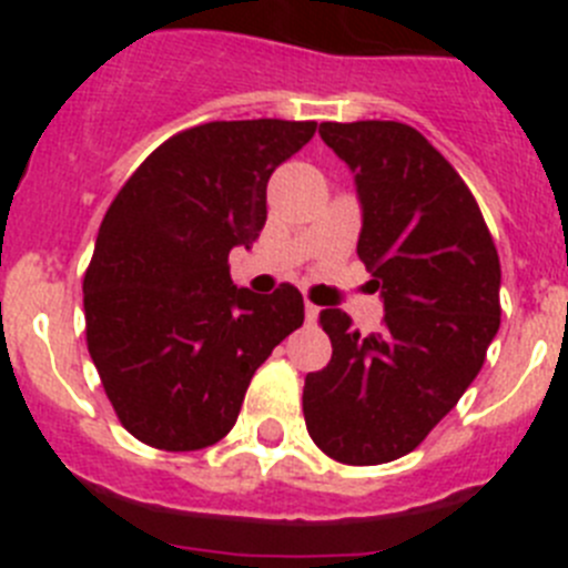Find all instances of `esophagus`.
<instances>
[{"label":"esophagus","mask_w":568,"mask_h":568,"mask_svg":"<svg viewBox=\"0 0 568 568\" xmlns=\"http://www.w3.org/2000/svg\"><path fill=\"white\" fill-rule=\"evenodd\" d=\"M304 318H307L310 324H313V321L318 318V307H315V304H310V301H307V307H304Z\"/></svg>","instance_id":"esophagus-1"}]
</instances>
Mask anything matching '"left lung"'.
Returning a JSON list of instances; mask_svg holds the SVG:
<instances>
[{
	"instance_id": "1",
	"label": "left lung",
	"mask_w": 568,
	"mask_h": 568,
	"mask_svg": "<svg viewBox=\"0 0 568 568\" xmlns=\"http://www.w3.org/2000/svg\"><path fill=\"white\" fill-rule=\"evenodd\" d=\"M355 179L358 258L384 298V327L361 335L321 310L333 358L304 381V420L321 453L389 464L433 433L484 366L500 327V261L455 168L400 122H321Z\"/></svg>"
}]
</instances>
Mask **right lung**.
<instances>
[{
	"label": "right lung",
	"mask_w": 568,
	"mask_h": 568,
	"mask_svg": "<svg viewBox=\"0 0 568 568\" xmlns=\"http://www.w3.org/2000/svg\"><path fill=\"white\" fill-rule=\"evenodd\" d=\"M315 122H210L173 135L113 199L84 273L88 349L133 438L168 453L233 429L250 378L304 324L293 284L235 287L227 255L267 222L273 170Z\"/></svg>",
	"instance_id": "1"
}]
</instances>
